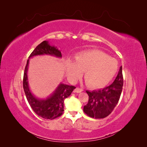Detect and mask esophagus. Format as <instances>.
I'll use <instances>...</instances> for the list:
<instances>
[{
    "label": "esophagus",
    "mask_w": 147,
    "mask_h": 147,
    "mask_svg": "<svg viewBox=\"0 0 147 147\" xmlns=\"http://www.w3.org/2000/svg\"><path fill=\"white\" fill-rule=\"evenodd\" d=\"M82 91H83V89L80 88H76L74 89V93H81Z\"/></svg>",
    "instance_id": "1"
}]
</instances>
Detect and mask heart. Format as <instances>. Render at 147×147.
Listing matches in <instances>:
<instances>
[{"label":"heart","instance_id":"heart-1","mask_svg":"<svg viewBox=\"0 0 147 147\" xmlns=\"http://www.w3.org/2000/svg\"><path fill=\"white\" fill-rule=\"evenodd\" d=\"M118 69L116 59L109 57L98 50L78 53L74 62H65V72L72 80H76L83 73L86 84L92 88H101L108 84L114 77Z\"/></svg>","mask_w":147,"mask_h":147}]
</instances>
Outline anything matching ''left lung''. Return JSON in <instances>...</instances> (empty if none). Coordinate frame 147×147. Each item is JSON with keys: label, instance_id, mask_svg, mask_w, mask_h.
Wrapping results in <instances>:
<instances>
[{"label": "left lung", "instance_id": "left-lung-1", "mask_svg": "<svg viewBox=\"0 0 147 147\" xmlns=\"http://www.w3.org/2000/svg\"><path fill=\"white\" fill-rule=\"evenodd\" d=\"M123 86L122 66L114 82L103 89L86 91L89 96L88 104L83 111L89 117L102 119L108 116L116 106L120 98Z\"/></svg>", "mask_w": 147, "mask_h": 147}]
</instances>
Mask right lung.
Listing matches in <instances>:
<instances>
[{"label": "right lung", "instance_id": "right-lung-1", "mask_svg": "<svg viewBox=\"0 0 147 147\" xmlns=\"http://www.w3.org/2000/svg\"><path fill=\"white\" fill-rule=\"evenodd\" d=\"M52 55L59 58L62 57L61 51L56 47L50 45L48 41H43L40 43L30 54L29 59L36 55ZM28 64L29 59H28L24 72L23 88L31 107L37 115L46 119H54L61 116L64 111L65 98H67L71 94L76 87L60 83L55 91L47 98L44 99L36 98L30 91L29 87L27 75Z\"/></svg>", "mask_w": 147, "mask_h": 147}]
</instances>
